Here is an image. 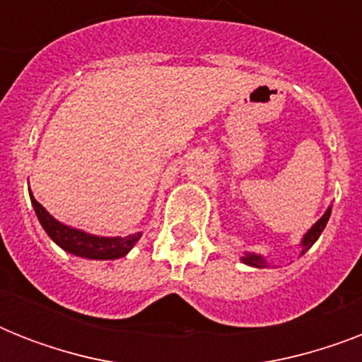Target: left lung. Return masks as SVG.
<instances>
[{"mask_svg":"<svg viewBox=\"0 0 362 362\" xmlns=\"http://www.w3.org/2000/svg\"><path fill=\"white\" fill-rule=\"evenodd\" d=\"M331 206L327 209V212L323 216H321V220L315 223L312 229H310L306 235H304L303 238V253H306L310 250V247L314 246V242L320 238V235L323 233V229H325L327 221H329V218H331ZM242 261L246 264H252V267H257V269H263V267H267V263H264V259L261 257V255H255V253H246L244 257H242Z\"/></svg>","mask_w":362,"mask_h":362,"instance_id":"8db88e82","label":"left lung"}]
</instances>
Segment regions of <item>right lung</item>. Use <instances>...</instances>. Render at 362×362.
<instances>
[{
    "instance_id": "add662e5",
    "label": "right lung",
    "mask_w": 362,
    "mask_h": 362,
    "mask_svg": "<svg viewBox=\"0 0 362 362\" xmlns=\"http://www.w3.org/2000/svg\"><path fill=\"white\" fill-rule=\"evenodd\" d=\"M31 204L35 209V214L41 221L42 229L47 235L52 238L59 247H64L65 252L78 255V257L86 259H118L124 257L125 253L129 252L131 247L135 246V242L141 238V233L136 235H127V237H95V235H88L84 231L67 227L54 220L52 216L48 214L47 210L42 209L41 204L37 203V199L31 195Z\"/></svg>"
}]
</instances>
